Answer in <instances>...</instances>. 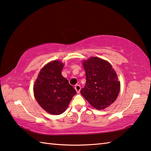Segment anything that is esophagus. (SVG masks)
Returning a JSON list of instances; mask_svg holds the SVG:
<instances>
[{
  "label": "esophagus",
  "mask_w": 151,
  "mask_h": 151,
  "mask_svg": "<svg viewBox=\"0 0 151 151\" xmlns=\"http://www.w3.org/2000/svg\"><path fill=\"white\" fill-rule=\"evenodd\" d=\"M75 90L76 91V92H77V93H80V91H81V87L80 85H75Z\"/></svg>",
  "instance_id": "34e87169"
}]
</instances>
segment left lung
Wrapping results in <instances>:
<instances>
[{"instance_id": "obj_1", "label": "left lung", "mask_w": 151, "mask_h": 151, "mask_svg": "<svg viewBox=\"0 0 151 151\" xmlns=\"http://www.w3.org/2000/svg\"><path fill=\"white\" fill-rule=\"evenodd\" d=\"M86 84L81 93L92 106L98 110L106 108L114 103L120 91L116 73L107 61L91 57L83 61Z\"/></svg>"}]
</instances>
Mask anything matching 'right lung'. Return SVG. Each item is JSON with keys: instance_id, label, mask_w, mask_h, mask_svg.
Returning <instances> with one entry per match:
<instances>
[{"instance_id": "add662e5", "label": "right lung", "mask_w": 151, "mask_h": 151, "mask_svg": "<svg viewBox=\"0 0 151 151\" xmlns=\"http://www.w3.org/2000/svg\"><path fill=\"white\" fill-rule=\"evenodd\" d=\"M63 64L52 61L40 71L34 85V94L42 108L52 114L65 111L76 91L61 75Z\"/></svg>"}]
</instances>
